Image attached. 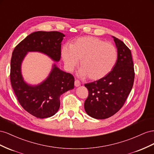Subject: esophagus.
<instances>
[{
  "label": "esophagus",
  "mask_w": 154,
  "mask_h": 154,
  "mask_svg": "<svg viewBox=\"0 0 154 154\" xmlns=\"http://www.w3.org/2000/svg\"><path fill=\"white\" fill-rule=\"evenodd\" d=\"M74 85H75V86L76 87L79 86L81 85V82H80L79 81L75 80V82H74Z\"/></svg>",
  "instance_id": "esophagus-1"
}]
</instances>
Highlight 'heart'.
<instances>
[{
    "label": "heart",
    "mask_w": 154,
    "mask_h": 154,
    "mask_svg": "<svg viewBox=\"0 0 154 154\" xmlns=\"http://www.w3.org/2000/svg\"><path fill=\"white\" fill-rule=\"evenodd\" d=\"M65 66L72 72L81 60L79 75L97 81L106 77L115 67L118 51L113 45L95 37H82L75 41L69 48L61 50Z\"/></svg>",
    "instance_id": "1"
}]
</instances>
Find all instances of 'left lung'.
<instances>
[{"mask_svg": "<svg viewBox=\"0 0 154 154\" xmlns=\"http://www.w3.org/2000/svg\"><path fill=\"white\" fill-rule=\"evenodd\" d=\"M113 37L118 51L115 67L101 79L85 85L88 90L85 111L97 119L109 118L119 110L134 85L135 72L131 51L120 39Z\"/></svg>", "mask_w": 154, "mask_h": 154, "instance_id": "8db88e82", "label": "left lung"}]
</instances>
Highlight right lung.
I'll use <instances>...</instances> for the list:
<instances>
[{
	"label": "right lung",
	"instance_id": "obj_1",
	"mask_svg": "<svg viewBox=\"0 0 154 154\" xmlns=\"http://www.w3.org/2000/svg\"><path fill=\"white\" fill-rule=\"evenodd\" d=\"M64 35L59 32H35L17 45L12 53L10 81L19 103L26 112L39 119L50 117L57 112L60 97L74 88V77L54 64L49 76L41 84L29 86L20 72L22 61L28 51H39L59 61Z\"/></svg>",
	"mask_w": 154,
	"mask_h": 154
}]
</instances>
